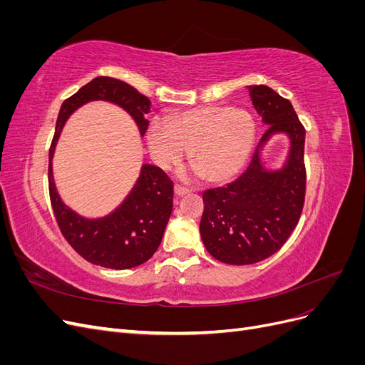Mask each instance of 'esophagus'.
Here are the masks:
<instances>
[{"instance_id": "1", "label": "esophagus", "mask_w": 365, "mask_h": 365, "mask_svg": "<svg viewBox=\"0 0 365 365\" xmlns=\"http://www.w3.org/2000/svg\"><path fill=\"white\" fill-rule=\"evenodd\" d=\"M192 190L189 189V187H184V185H180V184H176L175 185V195L176 196H185V195H189Z\"/></svg>"}]
</instances>
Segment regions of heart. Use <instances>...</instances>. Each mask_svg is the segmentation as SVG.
<instances>
[{"instance_id":"b5f03b06","label":"heart","mask_w":365,"mask_h":365,"mask_svg":"<svg viewBox=\"0 0 365 365\" xmlns=\"http://www.w3.org/2000/svg\"><path fill=\"white\" fill-rule=\"evenodd\" d=\"M256 123L240 109L222 105L176 113L169 123L149 129L152 157L163 168L180 164L192 152V164L204 180L220 182L235 176L248 160Z\"/></svg>"}]
</instances>
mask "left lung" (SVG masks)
Masks as SVG:
<instances>
[{
  "instance_id": "8db88e82",
  "label": "left lung",
  "mask_w": 365,
  "mask_h": 365,
  "mask_svg": "<svg viewBox=\"0 0 365 365\" xmlns=\"http://www.w3.org/2000/svg\"><path fill=\"white\" fill-rule=\"evenodd\" d=\"M251 102L269 125L247 170L237 180L202 193L201 237L212 256L228 264H251L268 259L289 239L300 220L306 195V130L288 98L267 85L248 86ZM275 131L292 138L285 169L263 171L258 150Z\"/></svg>"
}]
</instances>
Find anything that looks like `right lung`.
Listing matches in <instances>:
<instances>
[{
    "mask_svg": "<svg viewBox=\"0 0 365 365\" xmlns=\"http://www.w3.org/2000/svg\"><path fill=\"white\" fill-rule=\"evenodd\" d=\"M91 101H108L134 117L141 135L146 134L150 101L134 86L114 77L98 76L61 106L48 153L50 202L59 230L70 247L93 264L129 269L148 262L158 250L173 208V181L157 165L145 164L134 189L113 215L83 219L65 207L51 176V158L61 129L77 108Z\"/></svg>",
    "mask_w": 365,
    "mask_h": 365,
    "instance_id": "right-lung-1",
    "label": "right lung"
}]
</instances>
